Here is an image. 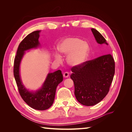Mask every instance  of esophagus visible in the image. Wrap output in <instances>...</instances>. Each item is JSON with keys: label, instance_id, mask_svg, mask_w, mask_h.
<instances>
[{"label": "esophagus", "instance_id": "esophagus-1", "mask_svg": "<svg viewBox=\"0 0 132 132\" xmlns=\"http://www.w3.org/2000/svg\"><path fill=\"white\" fill-rule=\"evenodd\" d=\"M69 74L68 72H65L63 73V77L64 78H68L69 77Z\"/></svg>", "mask_w": 132, "mask_h": 132}]
</instances>
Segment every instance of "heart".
<instances>
[{
    "mask_svg": "<svg viewBox=\"0 0 132 132\" xmlns=\"http://www.w3.org/2000/svg\"><path fill=\"white\" fill-rule=\"evenodd\" d=\"M58 50L61 53L68 55L67 62L73 66H79L84 63L90 53V47L87 43L76 37L64 39L58 45ZM55 58L58 61L61 60V55L58 53L55 54Z\"/></svg>",
    "mask_w": 132,
    "mask_h": 132,
    "instance_id": "b5f03b06",
    "label": "heart"
}]
</instances>
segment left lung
Segmentation results:
<instances>
[{
  "label": "left lung",
  "instance_id": "1",
  "mask_svg": "<svg viewBox=\"0 0 132 132\" xmlns=\"http://www.w3.org/2000/svg\"><path fill=\"white\" fill-rule=\"evenodd\" d=\"M91 31L98 43L108 45L98 31L94 29ZM71 70L76 98L81 104L90 106L100 102L109 93L115 72V63L111 54H105L74 66Z\"/></svg>",
  "mask_w": 132,
  "mask_h": 132
}]
</instances>
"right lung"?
Instances as JSON below:
<instances>
[{
	"label": "right lung",
	"mask_w": 132,
	"mask_h": 132,
	"mask_svg": "<svg viewBox=\"0 0 132 132\" xmlns=\"http://www.w3.org/2000/svg\"><path fill=\"white\" fill-rule=\"evenodd\" d=\"M41 31H35L28 35L19 44L14 59V75L19 94L27 104L37 110H46L53 105L58 85L63 81V74L58 70L48 74L41 88L36 92L27 90L23 85L20 77V64L25 51L39 46L38 38Z\"/></svg>",
	"instance_id": "right-lung-1"
}]
</instances>
